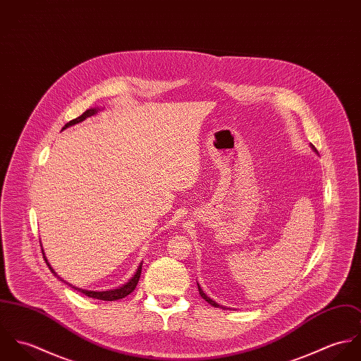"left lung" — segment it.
Here are the masks:
<instances>
[{
  "label": "left lung",
  "mask_w": 361,
  "mask_h": 361,
  "mask_svg": "<svg viewBox=\"0 0 361 361\" xmlns=\"http://www.w3.org/2000/svg\"><path fill=\"white\" fill-rule=\"evenodd\" d=\"M311 147H312V150H314V152H315V153H317V150H315V147H314V146H312V145H311ZM197 286H199V283H197ZM199 293H200V296H202V298H203V299H204V300H206L207 303H209V305H211V306H214V307H221V306H219V305H218V303H215V302H214V300H212V299H209V298H208V296H207L206 293H204V292H203V289H202V288H200V286H199Z\"/></svg>",
  "instance_id": "obj_1"
}]
</instances>
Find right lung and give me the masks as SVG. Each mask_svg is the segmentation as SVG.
<instances>
[{
  "instance_id": "obj_1",
  "label": "right lung",
  "mask_w": 361,
  "mask_h": 361,
  "mask_svg": "<svg viewBox=\"0 0 361 361\" xmlns=\"http://www.w3.org/2000/svg\"><path fill=\"white\" fill-rule=\"evenodd\" d=\"M97 111H99V109H96V108H92V109L85 111L80 116H78V118H75V119L69 121V122L63 126V129H65V128H68V126H72V125H75V123H79V122L85 121L86 118H89V116H92V115H94ZM42 252H43V249H42ZM43 255H44V253H43ZM44 259H46V256H44ZM46 262H47V265L50 267L52 274H55V271L52 269L51 265L49 264V261H47V259H46ZM142 264H143V262H140V265H139V268H137L136 274L133 275V278H132L128 283H125L123 286H121V288H118V289H114V290L94 292V290H85V289H80V288H76V286H72V285H69V286H72L75 290H78V292H80V293H83V295H86V296H89V298H93V299L105 300V302L118 300V299H122V298L128 296L129 293H132V292L135 290V288L137 286V282H139V279H140V274H142ZM55 275H56V274H55ZM58 278H59V276H58ZM59 279H61V278H59ZM61 281H63V279H61Z\"/></svg>"
}]
</instances>
